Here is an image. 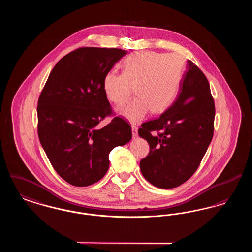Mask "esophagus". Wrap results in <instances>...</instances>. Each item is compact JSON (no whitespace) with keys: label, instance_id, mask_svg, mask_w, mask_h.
I'll list each match as a JSON object with an SVG mask.
<instances>
[{"label":"esophagus","instance_id":"obj_1","mask_svg":"<svg viewBox=\"0 0 252 252\" xmlns=\"http://www.w3.org/2000/svg\"><path fill=\"white\" fill-rule=\"evenodd\" d=\"M131 129L132 136H133V138H136V137L138 136V127L136 126V125H132Z\"/></svg>","mask_w":252,"mask_h":252}]
</instances>
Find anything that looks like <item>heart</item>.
Here are the masks:
<instances>
[{
  "instance_id": "heart-1",
  "label": "heart",
  "mask_w": 252,
  "mask_h": 252,
  "mask_svg": "<svg viewBox=\"0 0 252 252\" xmlns=\"http://www.w3.org/2000/svg\"><path fill=\"white\" fill-rule=\"evenodd\" d=\"M123 72H107L103 87L108 100L120 104L133 93L138 96L121 105L117 112L130 122L142 120L151 110L161 113L178 95L184 60L179 54L142 51L127 56Z\"/></svg>"
}]
</instances>
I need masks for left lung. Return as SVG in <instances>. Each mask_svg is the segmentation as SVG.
I'll return each instance as SVG.
<instances>
[{"instance_id": "8db88e82", "label": "left lung", "mask_w": 252, "mask_h": 252, "mask_svg": "<svg viewBox=\"0 0 252 252\" xmlns=\"http://www.w3.org/2000/svg\"><path fill=\"white\" fill-rule=\"evenodd\" d=\"M215 114L210 84L188 60L177 99L138 131L150 146L149 154L140 162L144 179L161 189L178 187L189 180L212 142Z\"/></svg>"}]
</instances>
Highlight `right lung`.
<instances>
[{
    "mask_svg": "<svg viewBox=\"0 0 252 252\" xmlns=\"http://www.w3.org/2000/svg\"><path fill=\"white\" fill-rule=\"evenodd\" d=\"M126 54L117 48L76 49L56 64L39 95L40 144L56 172L73 186L101 180L110 151L131 140V127L121 117L97 127L111 114L104 77Z\"/></svg>",
    "mask_w": 252,
    "mask_h": 252,
    "instance_id": "add662e5",
    "label": "right lung"
}]
</instances>
